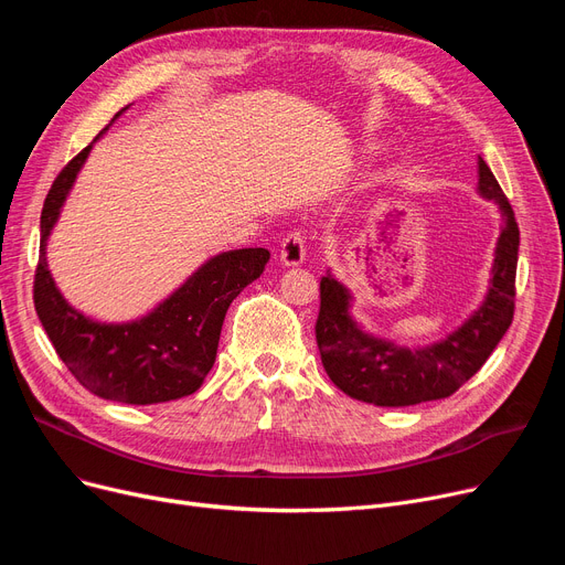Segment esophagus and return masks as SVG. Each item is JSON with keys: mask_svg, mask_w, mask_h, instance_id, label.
Listing matches in <instances>:
<instances>
[{"mask_svg": "<svg viewBox=\"0 0 565 565\" xmlns=\"http://www.w3.org/2000/svg\"><path fill=\"white\" fill-rule=\"evenodd\" d=\"M306 259V241L299 232H291L280 244V262L285 266H299Z\"/></svg>", "mask_w": 565, "mask_h": 565, "instance_id": "34e87169", "label": "esophagus"}]
</instances>
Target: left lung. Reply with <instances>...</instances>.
<instances>
[{
	"instance_id": "8db88e82",
	"label": "left lung",
	"mask_w": 565,
	"mask_h": 565,
	"mask_svg": "<svg viewBox=\"0 0 565 565\" xmlns=\"http://www.w3.org/2000/svg\"><path fill=\"white\" fill-rule=\"evenodd\" d=\"M478 193L497 202L503 216L492 278L486 301L444 340L409 349L374 338L349 312V289L331 274L321 278L317 347L331 382L349 397L377 407H409L448 397L473 377L513 324L520 230L513 206L482 158H478Z\"/></svg>"
}]
</instances>
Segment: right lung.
I'll list each match as a JSON object with an SVG mask.
<instances>
[{
  "label": "right lung",
  "mask_w": 565,
  "mask_h": 565,
  "mask_svg": "<svg viewBox=\"0 0 565 565\" xmlns=\"http://www.w3.org/2000/svg\"><path fill=\"white\" fill-rule=\"evenodd\" d=\"M110 126H105L103 132ZM94 142L57 174L43 202L34 276L36 315L64 365L94 395L126 405L179 399L202 386L216 361L230 303L262 276L271 253L266 248H241L211 257L163 303L124 324H105L75 310L47 271L45 246Z\"/></svg>",
  "instance_id": "obj_1"
}]
</instances>
